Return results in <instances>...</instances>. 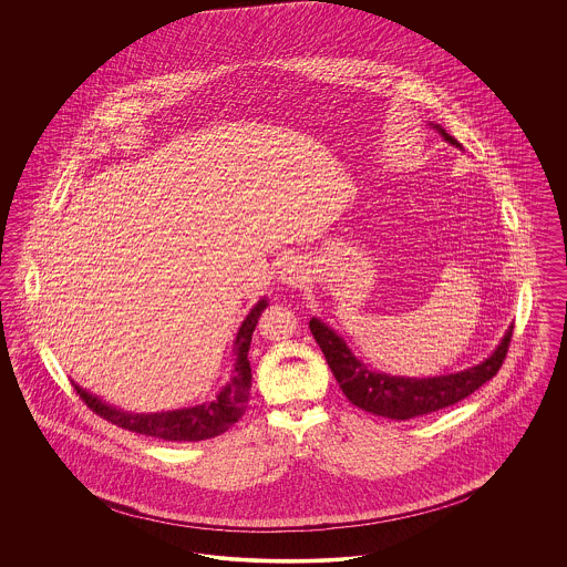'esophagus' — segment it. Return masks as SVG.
<instances>
[{"mask_svg": "<svg viewBox=\"0 0 567 567\" xmlns=\"http://www.w3.org/2000/svg\"><path fill=\"white\" fill-rule=\"evenodd\" d=\"M278 278L282 285L287 287H301L306 282V270L299 257H282V261L278 264Z\"/></svg>", "mask_w": 567, "mask_h": 567, "instance_id": "1", "label": "esophagus"}]
</instances>
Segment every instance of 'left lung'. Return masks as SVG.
Here are the masks:
<instances>
[{
	"label": "left lung",
	"mask_w": 567,
	"mask_h": 567,
	"mask_svg": "<svg viewBox=\"0 0 567 567\" xmlns=\"http://www.w3.org/2000/svg\"><path fill=\"white\" fill-rule=\"evenodd\" d=\"M435 130L444 135L446 142L461 148L457 140L446 134L440 125H435ZM513 329L514 327H511L506 331L499 347L481 365L446 377L402 378L386 377L368 370L331 327L321 323L319 319L310 321V331L317 344L321 347L324 359L349 402L357 408H363L365 412L395 421L432 414L442 408L457 404L467 395H472L476 389H481L486 380H491L499 372L511 347Z\"/></svg>",
	"instance_id": "1"
}]
</instances>
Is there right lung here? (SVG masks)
Returning a JSON list of instances; mask_svg holds the SVG:
<instances>
[{
  "label": "right lung",
  "instance_id": "right-lung-1",
  "mask_svg": "<svg viewBox=\"0 0 567 567\" xmlns=\"http://www.w3.org/2000/svg\"><path fill=\"white\" fill-rule=\"evenodd\" d=\"M268 299H259L257 306L248 312L244 319L243 327L236 336V370L231 380L223 386V391L216 395L213 402L183 408V410H169V412H155V414H134L123 412L118 408L104 404L95 395L86 393L74 382V391L81 395L86 408H91L97 416L106 419L112 425L130 430V432L153 435L159 440L169 442H199L215 437L227 432L234 423L243 419L244 410L250 398V361H248V349L252 340V331L261 312L266 310Z\"/></svg>",
  "mask_w": 567,
  "mask_h": 567
}]
</instances>
